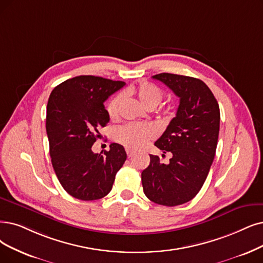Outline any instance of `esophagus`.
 <instances>
[{
    "mask_svg": "<svg viewBox=\"0 0 263 263\" xmlns=\"http://www.w3.org/2000/svg\"><path fill=\"white\" fill-rule=\"evenodd\" d=\"M126 153H127L128 157H132L135 154V152L133 150H130V149H126Z\"/></svg>",
    "mask_w": 263,
    "mask_h": 263,
    "instance_id": "obj_1",
    "label": "esophagus"
}]
</instances>
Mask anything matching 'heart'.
I'll return each instance as SVG.
<instances>
[{
  "mask_svg": "<svg viewBox=\"0 0 263 263\" xmlns=\"http://www.w3.org/2000/svg\"><path fill=\"white\" fill-rule=\"evenodd\" d=\"M133 93L137 96L140 103L146 109H154L156 106H159L164 97L163 90L155 84L149 82L139 84L137 87L134 88ZM123 100L124 95L120 92L108 103L107 110L111 119H117L119 117ZM155 134L154 127L149 124L128 123L115 130V139L129 149L138 150L142 148L149 139L153 138Z\"/></svg>",
  "mask_w": 263,
  "mask_h": 263,
  "instance_id": "1",
  "label": "heart"
}]
</instances>
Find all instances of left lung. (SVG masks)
<instances>
[{
  "instance_id": "1",
  "label": "left lung",
  "mask_w": 263,
  "mask_h": 263,
  "mask_svg": "<svg viewBox=\"0 0 263 263\" xmlns=\"http://www.w3.org/2000/svg\"><path fill=\"white\" fill-rule=\"evenodd\" d=\"M152 78L170 87L180 103L154 143L163 153L171 152L172 159L164 164L157 155H150V165L141 173L143 192L156 204L177 206L199 192L211 170L219 136V104L201 80L172 73Z\"/></svg>"
}]
</instances>
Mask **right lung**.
<instances>
[{
  "mask_svg": "<svg viewBox=\"0 0 263 263\" xmlns=\"http://www.w3.org/2000/svg\"><path fill=\"white\" fill-rule=\"evenodd\" d=\"M124 85L122 81L80 76L59 84L48 98L46 133L51 164L62 187L82 201L106 196L127 157L119 143H111L103 154L91 151L100 136L98 129L110 121L104 101Z\"/></svg>",
  "mask_w": 263,
  "mask_h": 263,
  "instance_id": "right-lung-1",
  "label": "right lung"
}]
</instances>
